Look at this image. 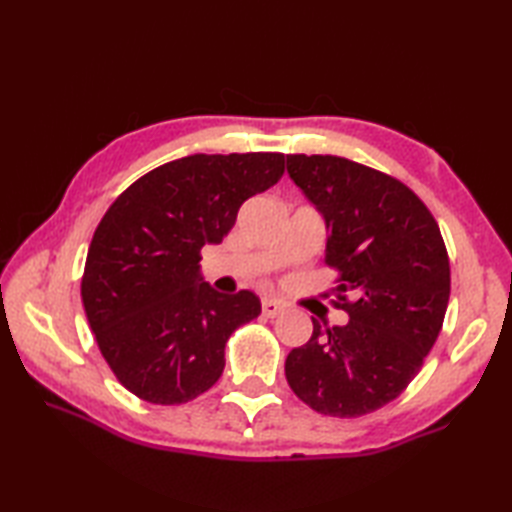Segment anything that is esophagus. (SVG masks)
<instances>
[{
	"instance_id": "1",
	"label": "esophagus",
	"mask_w": 512,
	"mask_h": 512,
	"mask_svg": "<svg viewBox=\"0 0 512 512\" xmlns=\"http://www.w3.org/2000/svg\"><path fill=\"white\" fill-rule=\"evenodd\" d=\"M262 312H264V317L275 319L277 314L284 312V303L275 301V299H264V301H262Z\"/></svg>"
}]
</instances>
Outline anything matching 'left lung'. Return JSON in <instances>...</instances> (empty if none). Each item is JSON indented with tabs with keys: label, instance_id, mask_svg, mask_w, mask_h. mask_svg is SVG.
I'll use <instances>...</instances> for the list:
<instances>
[{
	"label": "left lung",
	"instance_id": "obj_1",
	"mask_svg": "<svg viewBox=\"0 0 512 512\" xmlns=\"http://www.w3.org/2000/svg\"><path fill=\"white\" fill-rule=\"evenodd\" d=\"M325 222L345 325L321 328L286 358L290 389L323 416L358 418L398 398L442 330L451 292L438 222L400 180L339 156H286ZM353 292V301L344 297Z\"/></svg>",
	"mask_w": 512,
	"mask_h": 512
}]
</instances>
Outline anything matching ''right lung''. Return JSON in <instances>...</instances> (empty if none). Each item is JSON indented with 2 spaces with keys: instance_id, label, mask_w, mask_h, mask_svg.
I'll return each mask as SVG.
<instances>
[{
  "instance_id": "right-lung-1",
  "label": "right lung",
  "mask_w": 512,
  "mask_h": 512,
  "mask_svg": "<svg viewBox=\"0 0 512 512\" xmlns=\"http://www.w3.org/2000/svg\"><path fill=\"white\" fill-rule=\"evenodd\" d=\"M284 176V154H193L125 189L96 226L81 279L99 350L134 396L182 405L224 372V347L262 312L250 290L222 295L200 273L237 211Z\"/></svg>"
}]
</instances>
